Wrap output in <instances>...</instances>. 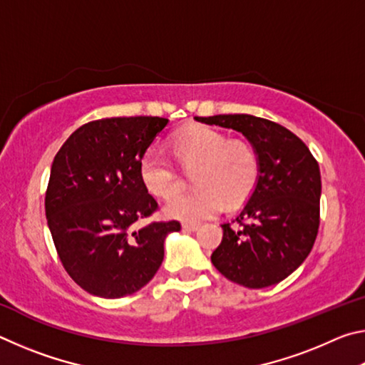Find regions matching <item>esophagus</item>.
Masks as SVG:
<instances>
[{
  "label": "esophagus",
  "mask_w": 365,
  "mask_h": 365,
  "mask_svg": "<svg viewBox=\"0 0 365 365\" xmlns=\"http://www.w3.org/2000/svg\"><path fill=\"white\" fill-rule=\"evenodd\" d=\"M182 228L185 232H196L200 228V224H183Z\"/></svg>",
  "instance_id": "34e87169"
}]
</instances>
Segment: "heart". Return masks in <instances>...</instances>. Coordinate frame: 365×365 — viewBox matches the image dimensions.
I'll list each match as a JSON object with an SVG mask.
<instances>
[{
    "mask_svg": "<svg viewBox=\"0 0 365 365\" xmlns=\"http://www.w3.org/2000/svg\"><path fill=\"white\" fill-rule=\"evenodd\" d=\"M172 153L183 170L191 172L195 190L175 195L165 205L168 217L200 222L219 214L227 202L237 207L250 200L261 175L255 146L230 140L209 125H191L172 137ZM140 180L156 197H169L180 188L182 175L163 153L150 150L140 160Z\"/></svg>",
    "mask_w": 365,
    "mask_h": 365,
    "instance_id": "1",
    "label": "heart"
}]
</instances>
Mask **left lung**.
Returning <instances> with one entry per match:
<instances>
[{"mask_svg":"<svg viewBox=\"0 0 365 365\" xmlns=\"http://www.w3.org/2000/svg\"><path fill=\"white\" fill-rule=\"evenodd\" d=\"M197 122L242 132L261 160L255 193L232 220L212 252L228 280L265 288L304 262L320 224V169L304 141L280 123L250 114L196 117Z\"/></svg>","mask_w":365,"mask_h":365,"instance_id":"8db88e82","label":"left lung"}]
</instances>
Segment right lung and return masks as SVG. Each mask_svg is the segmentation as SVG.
I'll list each match as a JSON object with an SVG mask.
<instances>
[{"label": "right lung", "mask_w": 365, "mask_h": 365, "mask_svg": "<svg viewBox=\"0 0 365 365\" xmlns=\"http://www.w3.org/2000/svg\"><path fill=\"white\" fill-rule=\"evenodd\" d=\"M164 117H110L78 127L54 156L45 211L71 279L101 298L143 288L164 259V240L180 222L133 224L158 201L140 180V160L168 125Z\"/></svg>", "instance_id": "1"}]
</instances>
